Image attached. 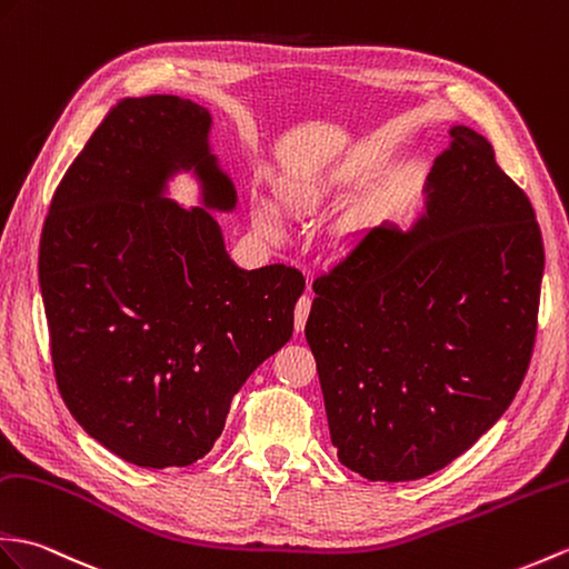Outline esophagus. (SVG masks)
<instances>
[{
	"label": "esophagus",
	"instance_id": "esophagus-1",
	"mask_svg": "<svg viewBox=\"0 0 569 569\" xmlns=\"http://www.w3.org/2000/svg\"><path fill=\"white\" fill-rule=\"evenodd\" d=\"M310 308H312V298H310V296H302V298L296 302V329H298V332H302V329H306Z\"/></svg>",
	"mask_w": 569,
	"mask_h": 569
}]
</instances>
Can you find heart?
<instances>
[{"mask_svg": "<svg viewBox=\"0 0 569 569\" xmlns=\"http://www.w3.org/2000/svg\"><path fill=\"white\" fill-rule=\"evenodd\" d=\"M322 191H325V183H317V181L315 183H300V187H293L288 191V198H290V201H296V203H306V201H315V198L320 196ZM254 224H257V230L263 232V234H269V237L279 234V222H276V218L263 206H259L254 210Z\"/></svg>", "mask_w": 569, "mask_h": 569, "instance_id": "obj_1", "label": "heart"}]
</instances>
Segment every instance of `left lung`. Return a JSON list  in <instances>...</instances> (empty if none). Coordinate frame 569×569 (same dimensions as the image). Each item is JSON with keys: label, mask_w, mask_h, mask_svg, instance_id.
I'll return each mask as SVG.
<instances>
[{"label": "left lung", "mask_w": 569, "mask_h": 569, "mask_svg": "<svg viewBox=\"0 0 569 569\" xmlns=\"http://www.w3.org/2000/svg\"><path fill=\"white\" fill-rule=\"evenodd\" d=\"M543 267L528 196L453 126L427 216L366 230L312 281L306 337L341 466L407 482L466 453L521 388Z\"/></svg>", "instance_id": "left-lung-1"}]
</instances>
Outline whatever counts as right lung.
Segmentation results:
<instances>
[{"instance_id":"right-lung-1","label":"right lung","mask_w":569,"mask_h":569,"mask_svg":"<svg viewBox=\"0 0 569 569\" xmlns=\"http://www.w3.org/2000/svg\"><path fill=\"white\" fill-rule=\"evenodd\" d=\"M189 99H121L52 193L38 252L58 390L91 439L140 468H183L222 433L254 368L293 335L286 263L244 271L206 209L161 198L193 168L213 210L237 193Z\"/></svg>"}]
</instances>
